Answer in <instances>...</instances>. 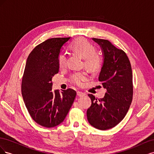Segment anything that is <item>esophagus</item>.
Masks as SVG:
<instances>
[{
  "instance_id": "34e87169",
  "label": "esophagus",
  "mask_w": 154,
  "mask_h": 154,
  "mask_svg": "<svg viewBox=\"0 0 154 154\" xmlns=\"http://www.w3.org/2000/svg\"><path fill=\"white\" fill-rule=\"evenodd\" d=\"M77 95H78V96H79V97H83V96H85V93L82 92L78 91V92H77Z\"/></svg>"
}]
</instances>
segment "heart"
Here are the masks:
<instances>
[{
  "label": "heart",
  "mask_w": 154,
  "mask_h": 154,
  "mask_svg": "<svg viewBox=\"0 0 154 154\" xmlns=\"http://www.w3.org/2000/svg\"><path fill=\"white\" fill-rule=\"evenodd\" d=\"M72 52L83 59V65L91 72L100 71L103 66V58L96 52L95 46L84 38H79L74 40L70 45ZM58 65L60 69L66 67L67 57L64 53H60L58 57ZM87 74L85 72H74L71 76V82L74 85L82 86L86 80Z\"/></svg>",
  "instance_id": "heart-1"
}]
</instances>
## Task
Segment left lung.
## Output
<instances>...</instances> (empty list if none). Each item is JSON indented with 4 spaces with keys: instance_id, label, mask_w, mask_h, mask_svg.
<instances>
[{
    "instance_id": "8db88e82",
    "label": "left lung",
    "mask_w": 154,
    "mask_h": 154,
    "mask_svg": "<svg viewBox=\"0 0 154 154\" xmlns=\"http://www.w3.org/2000/svg\"><path fill=\"white\" fill-rule=\"evenodd\" d=\"M103 51L104 62L99 81L106 88L103 98L88 94L91 105L87 110L88 122L101 130L114 127L119 123L131 105L133 82L131 64L127 55L108 40L93 38Z\"/></svg>"
}]
</instances>
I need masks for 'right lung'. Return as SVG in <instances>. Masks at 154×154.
Instances as JSON below:
<instances>
[{"instance_id":"add662e5","label":"right lung","mask_w":154,"mask_h":154,"mask_svg":"<svg viewBox=\"0 0 154 154\" xmlns=\"http://www.w3.org/2000/svg\"><path fill=\"white\" fill-rule=\"evenodd\" d=\"M70 39L52 38L36 45L27 59L22 76L23 100L32 119L42 127L51 128L66 118L75 99L71 88L52 91V78L59 71L60 49Z\"/></svg>"}]
</instances>
